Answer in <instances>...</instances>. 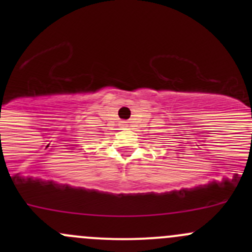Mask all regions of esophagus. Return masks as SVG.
I'll list each match as a JSON object with an SVG mask.
<instances>
[{"label": "esophagus", "mask_w": 252, "mask_h": 252, "mask_svg": "<svg viewBox=\"0 0 252 252\" xmlns=\"http://www.w3.org/2000/svg\"><path fill=\"white\" fill-rule=\"evenodd\" d=\"M123 123H126V122H123Z\"/></svg>", "instance_id": "obj_1"}]
</instances>
